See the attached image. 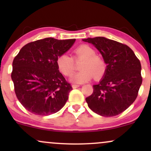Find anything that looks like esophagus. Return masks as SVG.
<instances>
[{
    "label": "esophagus",
    "mask_w": 151,
    "mask_h": 151,
    "mask_svg": "<svg viewBox=\"0 0 151 151\" xmlns=\"http://www.w3.org/2000/svg\"><path fill=\"white\" fill-rule=\"evenodd\" d=\"M72 88H73V89H76V88L79 87L80 85H78V84H72Z\"/></svg>",
    "instance_id": "1"
}]
</instances>
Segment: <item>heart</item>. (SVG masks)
<instances>
[{
  "label": "heart",
  "instance_id": "heart-1",
  "mask_svg": "<svg viewBox=\"0 0 151 151\" xmlns=\"http://www.w3.org/2000/svg\"><path fill=\"white\" fill-rule=\"evenodd\" d=\"M74 59L67 54L58 57L57 67L63 75L69 77L74 71V60H84L80 65L81 71L71 77V81L77 84L88 82L92 77L99 79L104 75L106 65L103 59L96 56V50L88 45H81L74 50Z\"/></svg>",
  "mask_w": 151,
  "mask_h": 151
}]
</instances>
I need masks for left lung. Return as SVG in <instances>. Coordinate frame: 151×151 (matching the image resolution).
<instances>
[{"mask_svg": "<svg viewBox=\"0 0 151 151\" xmlns=\"http://www.w3.org/2000/svg\"><path fill=\"white\" fill-rule=\"evenodd\" d=\"M96 47L106 64L104 78L86 98L88 106L102 116H114L127 109L142 84L140 60L129 46L104 37L83 39Z\"/></svg>", "mask_w": 151, "mask_h": 151, "instance_id": "left-lung-1", "label": "left lung"}]
</instances>
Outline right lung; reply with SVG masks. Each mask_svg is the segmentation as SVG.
I'll list each match as a JSON object with an SVG mask.
<instances>
[{"instance_id": "1", "label": "right lung", "mask_w": 151, "mask_h": 151, "mask_svg": "<svg viewBox=\"0 0 151 151\" xmlns=\"http://www.w3.org/2000/svg\"><path fill=\"white\" fill-rule=\"evenodd\" d=\"M75 40H38L22 47L15 56L11 73L15 93L31 113L48 116L65 106L72 87L59 71L56 60Z\"/></svg>"}]
</instances>
